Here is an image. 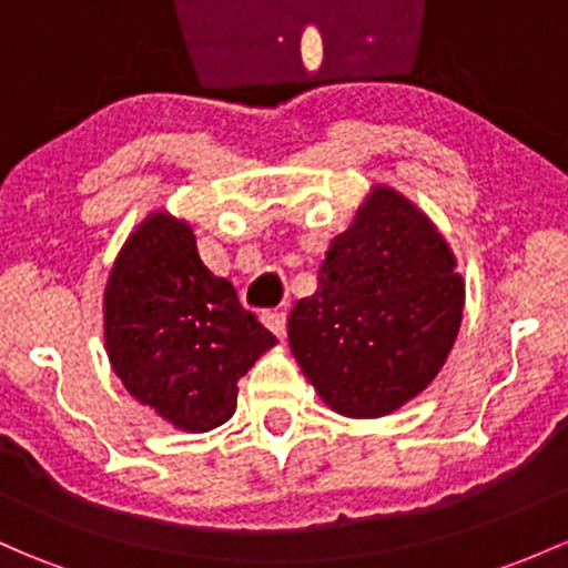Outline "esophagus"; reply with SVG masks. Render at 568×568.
I'll list each match as a JSON object with an SVG mask.
<instances>
[{
  "label": "esophagus",
  "instance_id": "34e87169",
  "mask_svg": "<svg viewBox=\"0 0 568 568\" xmlns=\"http://www.w3.org/2000/svg\"><path fill=\"white\" fill-rule=\"evenodd\" d=\"M261 321H264L266 329L272 334H277V337H283V334H285V313H280V310L264 313V315H261Z\"/></svg>",
  "mask_w": 568,
  "mask_h": 568
}]
</instances>
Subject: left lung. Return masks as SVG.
<instances>
[{"mask_svg": "<svg viewBox=\"0 0 568 568\" xmlns=\"http://www.w3.org/2000/svg\"><path fill=\"white\" fill-rule=\"evenodd\" d=\"M465 280L438 225L373 184L329 242L318 288L294 304L288 345L337 414L378 419L433 384L463 321Z\"/></svg>", "mask_w": 568, "mask_h": 568, "instance_id": "obj_1", "label": "left lung"}]
</instances>
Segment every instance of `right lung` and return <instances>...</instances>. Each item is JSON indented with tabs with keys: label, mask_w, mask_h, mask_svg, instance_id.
<instances>
[{
	"label": "right lung",
	"mask_w": 568,
	"mask_h": 568,
	"mask_svg": "<svg viewBox=\"0 0 568 568\" xmlns=\"http://www.w3.org/2000/svg\"><path fill=\"white\" fill-rule=\"evenodd\" d=\"M105 354L130 397L171 427L209 433L236 410L239 378L274 334L199 255L187 220L154 209L113 261L103 294Z\"/></svg>",
	"instance_id": "right-lung-1"
}]
</instances>
